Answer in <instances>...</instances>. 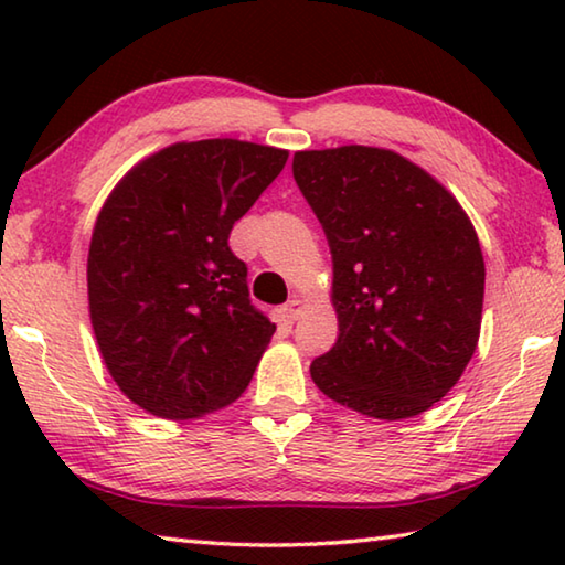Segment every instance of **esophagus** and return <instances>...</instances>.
I'll return each mask as SVG.
<instances>
[{
	"mask_svg": "<svg viewBox=\"0 0 565 565\" xmlns=\"http://www.w3.org/2000/svg\"><path fill=\"white\" fill-rule=\"evenodd\" d=\"M301 309H303V306H301L299 299H289V301H286V303L281 306V313H284V317L289 319V321H296V319L301 317Z\"/></svg>",
	"mask_w": 565,
	"mask_h": 565,
	"instance_id": "1",
	"label": "esophagus"
}]
</instances>
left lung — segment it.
I'll return each mask as SVG.
<instances>
[{"mask_svg":"<svg viewBox=\"0 0 565 565\" xmlns=\"http://www.w3.org/2000/svg\"><path fill=\"white\" fill-rule=\"evenodd\" d=\"M294 179L327 234L339 339L311 361L323 394L374 418L441 401L471 361L483 254L456 199L388 149L296 151Z\"/></svg>","mask_w":565,"mask_h":565,"instance_id":"obj_1","label":"left lung"}]
</instances>
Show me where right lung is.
I'll return each mask as SVG.
<instances>
[{"label": "right lung", "mask_w": 565, "mask_h": 565, "mask_svg": "<svg viewBox=\"0 0 565 565\" xmlns=\"http://www.w3.org/2000/svg\"><path fill=\"white\" fill-rule=\"evenodd\" d=\"M289 151L181 141L141 161L102 206L87 286L111 379L161 418H196L244 394L276 331L248 296L228 234Z\"/></svg>", "instance_id": "obj_1"}]
</instances>
